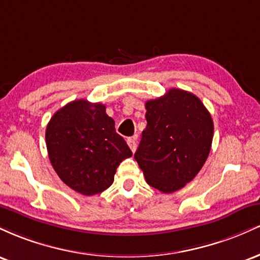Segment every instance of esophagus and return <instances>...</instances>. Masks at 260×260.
I'll return each instance as SVG.
<instances>
[{"label": "esophagus", "mask_w": 260, "mask_h": 260, "mask_svg": "<svg viewBox=\"0 0 260 260\" xmlns=\"http://www.w3.org/2000/svg\"><path fill=\"white\" fill-rule=\"evenodd\" d=\"M127 144H128V147L131 148V150L133 151H136V149H137V138L136 137H133V138H128L127 139Z\"/></svg>", "instance_id": "obj_1"}]
</instances>
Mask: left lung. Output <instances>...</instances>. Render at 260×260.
I'll use <instances>...</instances> for the list:
<instances>
[{"label": "left lung", "instance_id": "8db88e82", "mask_svg": "<svg viewBox=\"0 0 260 260\" xmlns=\"http://www.w3.org/2000/svg\"><path fill=\"white\" fill-rule=\"evenodd\" d=\"M147 128L134 154L149 186L162 193L183 188L207 161L214 123L207 107L189 91L170 89L145 103Z\"/></svg>", "mask_w": 260, "mask_h": 260}]
</instances>
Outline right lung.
I'll list each match as a JSON object with an SVG mask.
<instances>
[{
    "label": "right lung",
    "instance_id": "add662e5",
    "mask_svg": "<svg viewBox=\"0 0 260 260\" xmlns=\"http://www.w3.org/2000/svg\"><path fill=\"white\" fill-rule=\"evenodd\" d=\"M46 147L58 177L83 196L109 188L116 169L132 151L103 104L74 100L59 109L46 127Z\"/></svg>",
    "mask_w": 260,
    "mask_h": 260
}]
</instances>
